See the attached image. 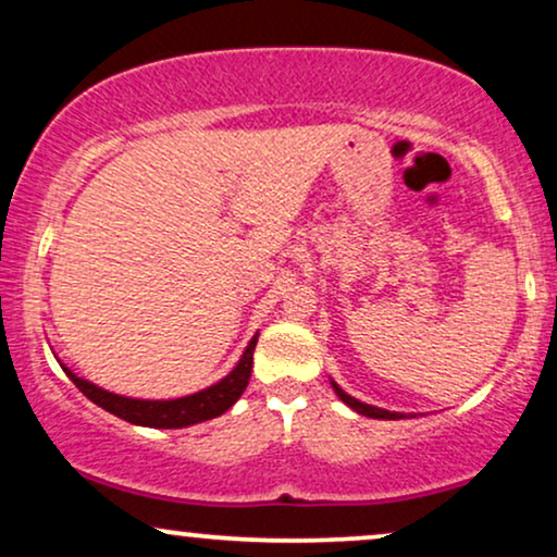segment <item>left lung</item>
<instances>
[{
	"label": "left lung",
	"instance_id": "8db88e82",
	"mask_svg": "<svg viewBox=\"0 0 557 557\" xmlns=\"http://www.w3.org/2000/svg\"><path fill=\"white\" fill-rule=\"evenodd\" d=\"M332 387H335V393H337V398H341L345 406H350L354 408V411H359L361 417H369V419H403V413H393V411H385V408H376V406H369V403H361V400H356V398H350L348 393H345V389H341L335 385V382H332Z\"/></svg>",
	"mask_w": 557,
	"mask_h": 557
}]
</instances>
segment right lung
I'll return each instance as SVG.
<instances>
[{"label":"right lung","mask_w":557,"mask_h":557,"mask_svg":"<svg viewBox=\"0 0 557 557\" xmlns=\"http://www.w3.org/2000/svg\"><path fill=\"white\" fill-rule=\"evenodd\" d=\"M259 335L251 337V343L243 350L238 367L230 372L225 380H220L216 385L201 389V393L185 395V398L175 400H138V398H125V395L107 393V389L96 387L94 382L81 380L78 374L70 372L67 367L65 374L73 380V385L86 395L88 400L101 406L104 411L114 413V417L131 421L138 426H157V430H181V426L198 424V421L216 419L220 413H225L235 400L240 398L243 389H246L248 380H251V367H253V348H257Z\"/></svg>","instance_id":"obj_1"}]
</instances>
